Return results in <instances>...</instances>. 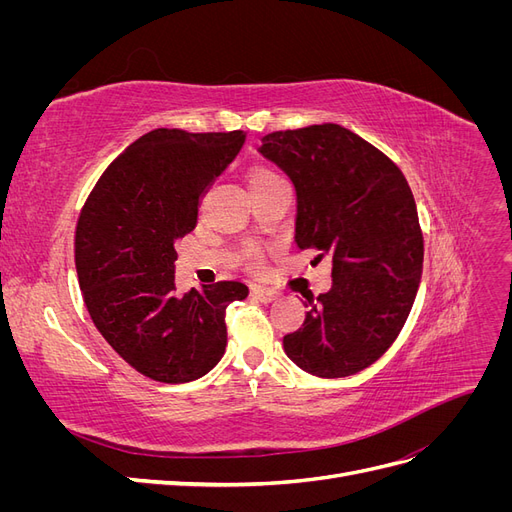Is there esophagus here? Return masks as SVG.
I'll return each instance as SVG.
<instances>
[{
    "label": "esophagus",
    "instance_id": "34e87169",
    "mask_svg": "<svg viewBox=\"0 0 512 512\" xmlns=\"http://www.w3.org/2000/svg\"><path fill=\"white\" fill-rule=\"evenodd\" d=\"M252 294H254V297H256L258 301H262V303H271V301L277 299V292L271 290V288H265V286H254V288H252Z\"/></svg>",
    "mask_w": 512,
    "mask_h": 512
}]
</instances>
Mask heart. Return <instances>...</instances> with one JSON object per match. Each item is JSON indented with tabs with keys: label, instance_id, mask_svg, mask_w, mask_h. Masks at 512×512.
I'll return each mask as SVG.
<instances>
[{
	"label": "heart",
	"instance_id": "obj_1",
	"mask_svg": "<svg viewBox=\"0 0 512 512\" xmlns=\"http://www.w3.org/2000/svg\"><path fill=\"white\" fill-rule=\"evenodd\" d=\"M275 181H282V177L277 175L273 168H265V166L254 168V170H252V175H250V185H252V188H265V185L275 183ZM241 260H243V265H245V267L258 269V267H260V262H262V254H260L258 247L250 245V247H245V250H243Z\"/></svg>",
	"mask_w": 512,
	"mask_h": 512
}]
</instances>
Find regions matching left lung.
<instances>
[{
    "mask_svg": "<svg viewBox=\"0 0 512 512\" xmlns=\"http://www.w3.org/2000/svg\"><path fill=\"white\" fill-rule=\"evenodd\" d=\"M258 151L297 188L294 241L316 260L333 258L331 290L309 294L284 350L312 376H352L393 346L421 284L423 230L410 185L389 156L337 123L271 132Z\"/></svg>",
    "mask_w": 512,
    "mask_h": 512,
    "instance_id": "1",
    "label": "left lung"
}]
</instances>
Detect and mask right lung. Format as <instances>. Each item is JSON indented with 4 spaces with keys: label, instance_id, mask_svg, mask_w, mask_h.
<instances>
[{
    "label": "right lung",
    "instance_id": "1",
    "mask_svg": "<svg viewBox=\"0 0 512 512\" xmlns=\"http://www.w3.org/2000/svg\"><path fill=\"white\" fill-rule=\"evenodd\" d=\"M243 143V130H151L108 164L81 209L74 258L87 312L108 346L156 382H190L218 365L226 307L250 292L235 280L175 284V241L194 230L200 194Z\"/></svg>",
    "mask_w": 512,
    "mask_h": 512
}]
</instances>
